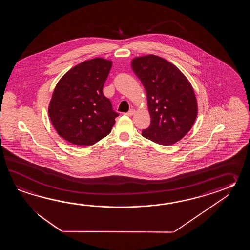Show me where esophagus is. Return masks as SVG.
<instances>
[{
	"instance_id": "34e87169",
	"label": "esophagus",
	"mask_w": 250,
	"mask_h": 250,
	"mask_svg": "<svg viewBox=\"0 0 250 250\" xmlns=\"http://www.w3.org/2000/svg\"><path fill=\"white\" fill-rule=\"evenodd\" d=\"M134 113H135V110H134V109H130V110H129L128 112H126L125 114H126V115H127V116H132Z\"/></svg>"
}]
</instances>
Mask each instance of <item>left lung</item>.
<instances>
[{
  "label": "left lung",
  "mask_w": 250,
  "mask_h": 250,
  "mask_svg": "<svg viewBox=\"0 0 250 250\" xmlns=\"http://www.w3.org/2000/svg\"><path fill=\"white\" fill-rule=\"evenodd\" d=\"M132 69L146 92L151 116L142 136L165 146L181 140L197 114V99L188 80L173 64L153 54L134 59Z\"/></svg>",
  "instance_id": "obj_1"
}]
</instances>
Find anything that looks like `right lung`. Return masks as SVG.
<instances>
[{
    "mask_svg": "<svg viewBox=\"0 0 250 250\" xmlns=\"http://www.w3.org/2000/svg\"><path fill=\"white\" fill-rule=\"evenodd\" d=\"M112 62L85 61L60 80L49 105V117L59 135L76 146H91L111 132L119 113L103 93Z\"/></svg>",
    "mask_w": 250,
    "mask_h": 250,
    "instance_id": "obj_1",
    "label": "right lung"
}]
</instances>
